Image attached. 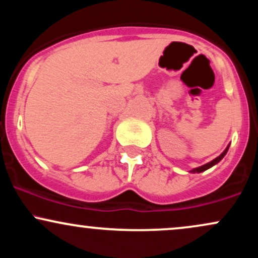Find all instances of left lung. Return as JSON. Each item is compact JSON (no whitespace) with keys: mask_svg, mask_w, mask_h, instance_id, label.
<instances>
[{"mask_svg":"<svg viewBox=\"0 0 258 258\" xmlns=\"http://www.w3.org/2000/svg\"><path fill=\"white\" fill-rule=\"evenodd\" d=\"M228 148H229V146H228V147L226 148V150H224V152H223V153H222L220 156H217V158H216V159H214V160H212V161H210V162H207V164H205V165H203V166H200V167H197V168H194V170H193V171H191V172H198V173H199V172H203V171H206V170H207V168L212 167V166H214V165H216V164H218V162H220V161H221V160L224 158V155H226V154H227V152H228Z\"/></svg>","mask_w":258,"mask_h":258,"instance_id":"8db88e82","label":"left lung"}]
</instances>
